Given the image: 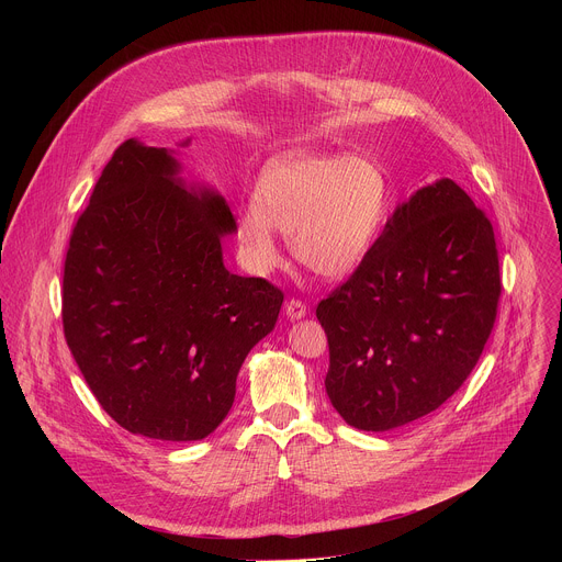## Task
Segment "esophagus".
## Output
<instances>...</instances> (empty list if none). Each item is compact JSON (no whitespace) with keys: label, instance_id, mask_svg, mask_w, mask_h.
I'll return each instance as SVG.
<instances>
[{"label":"esophagus","instance_id":"1","mask_svg":"<svg viewBox=\"0 0 562 562\" xmlns=\"http://www.w3.org/2000/svg\"><path fill=\"white\" fill-rule=\"evenodd\" d=\"M284 313L289 319H300L306 315V304L302 300H289L284 304Z\"/></svg>","mask_w":562,"mask_h":562}]
</instances>
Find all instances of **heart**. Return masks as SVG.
<instances>
[{"label": "heart", "mask_w": 562, "mask_h": 562, "mask_svg": "<svg viewBox=\"0 0 562 562\" xmlns=\"http://www.w3.org/2000/svg\"><path fill=\"white\" fill-rule=\"evenodd\" d=\"M389 209V182L369 157L286 155L265 171L256 209L237 213V239L254 269L280 262L271 233L289 237L293 258L319 278L340 280L369 256Z\"/></svg>", "instance_id": "1"}]
</instances>
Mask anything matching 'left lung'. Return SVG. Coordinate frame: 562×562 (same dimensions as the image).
<instances>
[{
    "mask_svg": "<svg viewBox=\"0 0 562 562\" xmlns=\"http://www.w3.org/2000/svg\"><path fill=\"white\" fill-rule=\"evenodd\" d=\"M501 291L490 217L449 178L418 189L393 211L364 262L315 308L336 412L362 431L436 412L483 353Z\"/></svg>",
    "mask_w": 562,
    "mask_h": 562,
    "instance_id": "1",
    "label": "left lung"
}]
</instances>
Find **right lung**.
Returning <instances> with one entry per match:
<instances>
[{"instance_id": "1", "label": "right lung", "mask_w": 562, "mask_h": 562, "mask_svg": "<svg viewBox=\"0 0 562 562\" xmlns=\"http://www.w3.org/2000/svg\"><path fill=\"white\" fill-rule=\"evenodd\" d=\"M178 173L167 148H115L70 233L61 323L120 427L189 442L226 418L237 371L273 331L284 293L226 271L222 235L235 217L220 193L184 187Z\"/></svg>"}]
</instances>
